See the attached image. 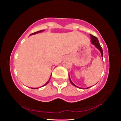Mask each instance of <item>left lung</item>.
<instances>
[{
	"label": "left lung",
	"instance_id": "obj_1",
	"mask_svg": "<svg viewBox=\"0 0 121 121\" xmlns=\"http://www.w3.org/2000/svg\"><path fill=\"white\" fill-rule=\"evenodd\" d=\"M90 36H91V43L93 44V45H94V47H95L97 49L99 50V52H101V56H102V57H103V51H102V47H101L100 44H99L98 39H97L96 37L94 36L93 35H91V34L90 35ZM69 80H70V83H71V84L73 85V86H74L78 87V88H81V87H80L77 86H76V85H75L74 83H73V82L72 81L71 79H70V76H69ZM89 87H91V86L86 87V88H82V89H88V88H89Z\"/></svg>",
	"mask_w": 121,
	"mask_h": 121
}]
</instances>
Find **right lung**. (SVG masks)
<instances>
[{"label":"right lung","mask_w":121,"mask_h":121,"mask_svg":"<svg viewBox=\"0 0 121 121\" xmlns=\"http://www.w3.org/2000/svg\"><path fill=\"white\" fill-rule=\"evenodd\" d=\"M44 30H39V31H37V32H35V33H33V34H30V35H35V34H38V33H40V32H43L44 31ZM51 76H52V74L51 75V76H50V78H49V80H48V81L46 83H45V84L44 85H43V86H40V87H36V88H33V87H32V89H38V88H40V87H43V86H45V85H46L48 84V82H49V80H50V79H51Z\"/></svg>","instance_id":"1"}]
</instances>
